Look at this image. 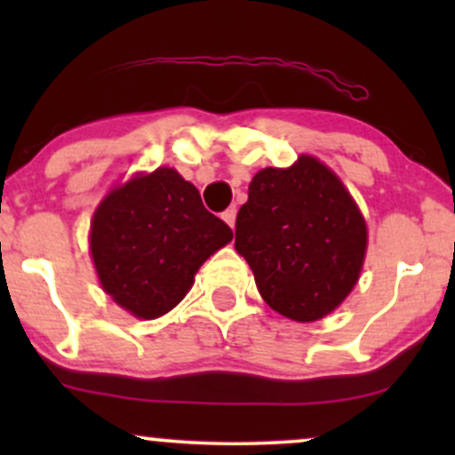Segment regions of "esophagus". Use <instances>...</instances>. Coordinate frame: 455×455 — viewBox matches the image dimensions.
Returning a JSON list of instances; mask_svg holds the SVG:
<instances>
[{
	"instance_id": "34e87169",
	"label": "esophagus",
	"mask_w": 455,
	"mask_h": 455,
	"mask_svg": "<svg viewBox=\"0 0 455 455\" xmlns=\"http://www.w3.org/2000/svg\"><path fill=\"white\" fill-rule=\"evenodd\" d=\"M235 218H237V210H235V207H228L227 212H222V220L231 228H235Z\"/></svg>"
}]
</instances>
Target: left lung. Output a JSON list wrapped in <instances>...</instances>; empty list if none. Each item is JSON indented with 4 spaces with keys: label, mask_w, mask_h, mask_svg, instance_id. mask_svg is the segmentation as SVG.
Wrapping results in <instances>:
<instances>
[{
    "label": "left lung",
    "mask_w": 455,
    "mask_h": 455,
    "mask_svg": "<svg viewBox=\"0 0 455 455\" xmlns=\"http://www.w3.org/2000/svg\"><path fill=\"white\" fill-rule=\"evenodd\" d=\"M365 242L347 188L310 156L291 169L259 171L235 222V248L252 267L260 297L299 323L318 321L351 293Z\"/></svg>",
    "instance_id": "left-lung-1"
}]
</instances>
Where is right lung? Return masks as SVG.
<instances>
[{
    "mask_svg": "<svg viewBox=\"0 0 455 455\" xmlns=\"http://www.w3.org/2000/svg\"><path fill=\"white\" fill-rule=\"evenodd\" d=\"M231 239L190 181L158 169L104 198L90 245L102 289L134 316L156 318L184 299L198 267Z\"/></svg>",
    "mask_w": 455,
    "mask_h": 455,
    "instance_id": "obj_1",
    "label": "right lung"
}]
</instances>
